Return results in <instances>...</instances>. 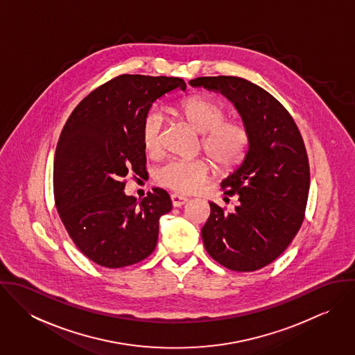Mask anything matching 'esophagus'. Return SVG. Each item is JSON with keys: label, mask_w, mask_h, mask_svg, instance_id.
Here are the masks:
<instances>
[{"label": "esophagus", "mask_w": 355, "mask_h": 355, "mask_svg": "<svg viewBox=\"0 0 355 355\" xmlns=\"http://www.w3.org/2000/svg\"><path fill=\"white\" fill-rule=\"evenodd\" d=\"M171 201H172V205L175 206V207H179V206H183L184 203H187V198L186 197H182V196H179V194H171Z\"/></svg>", "instance_id": "esophagus-1"}]
</instances>
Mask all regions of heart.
Masks as SVG:
<instances>
[{
  "label": "heart",
  "mask_w": 355,
  "mask_h": 355,
  "mask_svg": "<svg viewBox=\"0 0 355 355\" xmlns=\"http://www.w3.org/2000/svg\"><path fill=\"white\" fill-rule=\"evenodd\" d=\"M175 110L201 134L200 148L218 171H232L243 162L252 141L249 125L238 119H227L228 107L223 102L194 94L178 102ZM162 113L150 109L142 120L141 135L146 152L152 155L162 150ZM209 171V162L203 158H175L157 169L155 180L166 189L190 194L201 189Z\"/></svg>",
  "instance_id": "b5f03b06"
}]
</instances>
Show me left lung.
<instances>
[{"label":"left lung","instance_id":"obj_1","mask_svg":"<svg viewBox=\"0 0 355 355\" xmlns=\"http://www.w3.org/2000/svg\"><path fill=\"white\" fill-rule=\"evenodd\" d=\"M190 85L227 96L252 135L243 164L221 183L224 196L236 194L239 206L227 213L209 202L205 249L231 270H258L288 248L304 223L310 187L304 138L290 112L245 78L202 76Z\"/></svg>","mask_w":355,"mask_h":355}]
</instances>
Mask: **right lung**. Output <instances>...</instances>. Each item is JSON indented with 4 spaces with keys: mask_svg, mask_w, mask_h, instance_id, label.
I'll list each match as a JSON object with an SVG mask.
<instances>
[{
    "mask_svg": "<svg viewBox=\"0 0 355 355\" xmlns=\"http://www.w3.org/2000/svg\"><path fill=\"white\" fill-rule=\"evenodd\" d=\"M186 82L180 78L119 75L76 105L58 138L53 191L60 218L76 248L116 269L154 252L158 220L172 209L153 189L141 202L124 194L125 178L142 176L146 153L141 127L153 102Z\"/></svg>",
    "mask_w": 355,
    "mask_h": 355,
    "instance_id": "1",
    "label": "right lung"
}]
</instances>
